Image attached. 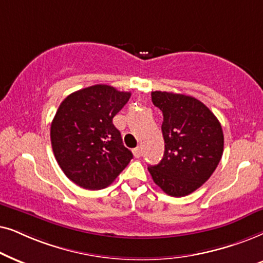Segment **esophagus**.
Listing matches in <instances>:
<instances>
[{
	"instance_id": "obj_1",
	"label": "esophagus",
	"mask_w": 263,
	"mask_h": 263,
	"mask_svg": "<svg viewBox=\"0 0 263 263\" xmlns=\"http://www.w3.org/2000/svg\"><path fill=\"white\" fill-rule=\"evenodd\" d=\"M134 155H135V157H141L142 156V150H141V148H135L134 149Z\"/></svg>"
}]
</instances>
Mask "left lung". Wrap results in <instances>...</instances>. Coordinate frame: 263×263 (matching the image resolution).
Instances as JSON below:
<instances>
[{
    "instance_id": "obj_1",
    "label": "left lung",
    "mask_w": 263,
    "mask_h": 263,
    "mask_svg": "<svg viewBox=\"0 0 263 263\" xmlns=\"http://www.w3.org/2000/svg\"><path fill=\"white\" fill-rule=\"evenodd\" d=\"M154 106L163 115L164 154L149 166L154 183L173 197H183L207 181L221 160L223 134L214 114L192 96L153 91Z\"/></svg>"
}]
</instances>
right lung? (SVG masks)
Instances as JSON below:
<instances>
[{"mask_svg":"<svg viewBox=\"0 0 263 263\" xmlns=\"http://www.w3.org/2000/svg\"><path fill=\"white\" fill-rule=\"evenodd\" d=\"M129 97L131 92L97 84L71 93L56 111L52 152L66 177L80 187H107L134 157L113 124Z\"/></svg>","mask_w":263,"mask_h":263,"instance_id":"add662e5","label":"right lung"}]
</instances>
